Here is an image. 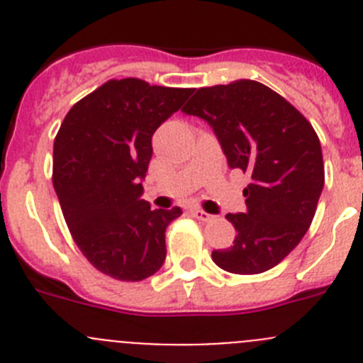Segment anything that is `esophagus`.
I'll return each instance as SVG.
<instances>
[{
    "mask_svg": "<svg viewBox=\"0 0 363 363\" xmlns=\"http://www.w3.org/2000/svg\"><path fill=\"white\" fill-rule=\"evenodd\" d=\"M191 214L194 218H196V220H200V221H211L213 220V214H209V213H205V211H201V209H192L191 211Z\"/></svg>",
    "mask_w": 363,
    "mask_h": 363,
    "instance_id": "1",
    "label": "esophagus"
}]
</instances>
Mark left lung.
Segmentation results:
<instances>
[{"label": "left lung", "instance_id": "left-lung-1", "mask_svg": "<svg viewBox=\"0 0 363 363\" xmlns=\"http://www.w3.org/2000/svg\"><path fill=\"white\" fill-rule=\"evenodd\" d=\"M182 111L209 123L230 169L251 174L245 213L225 216L236 238L213 251L214 264L234 274L269 271L306 236L322 194V147L313 125L252 79L198 89Z\"/></svg>", "mask_w": 363, "mask_h": 363}]
</instances>
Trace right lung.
I'll use <instances>...</instances> for the list:
<instances>
[{"instance_id": "add662e5", "label": "right lung", "mask_w": 363, "mask_h": 363, "mask_svg": "<svg viewBox=\"0 0 363 363\" xmlns=\"http://www.w3.org/2000/svg\"><path fill=\"white\" fill-rule=\"evenodd\" d=\"M194 89L111 79L74 105L54 142V189L74 242L104 274L152 277L165 262V229L182 214L142 200L152 134Z\"/></svg>"}]
</instances>
